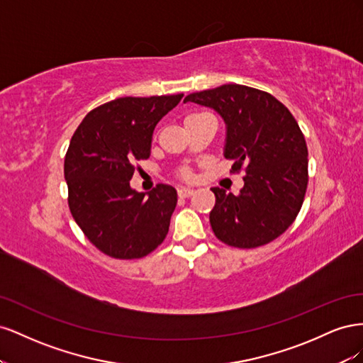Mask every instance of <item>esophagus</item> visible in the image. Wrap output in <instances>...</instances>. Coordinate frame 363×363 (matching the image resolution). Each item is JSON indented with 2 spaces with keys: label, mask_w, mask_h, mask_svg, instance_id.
I'll return each instance as SVG.
<instances>
[{
  "label": "esophagus",
  "mask_w": 363,
  "mask_h": 363,
  "mask_svg": "<svg viewBox=\"0 0 363 363\" xmlns=\"http://www.w3.org/2000/svg\"><path fill=\"white\" fill-rule=\"evenodd\" d=\"M177 194H179L180 199H189V196L194 195V191L189 189V188H180Z\"/></svg>",
  "instance_id": "esophagus-1"
}]
</instances>
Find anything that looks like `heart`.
Masks as SVG:
<instances>
[{
	"instance_id": "b5f03b06",
	"label": "heart",
	"mask_w": 363,
	"mask_h": 363,
	"mask_svg": "<svg viewBox=\"0 0 363 363\" xmlns=\"http://www.w3.org/2000/svg\"><path fill=\"white\" fill-rule=\"evenodd\" d=\"M196 115H201V113H192V115H188V116H186V119H189V118L196 116ZM177 175H179V177H180L182 180H184V182H192V180H194V172H192V169H191V168H188V167H182V168H179V169H177Z\"/></svg>"
}]
</instances>
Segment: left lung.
<instances>
[{
    "label": "left lung",
    "instance_id": "1",
    "mask_svg": "<svg viewBox=\"0 0 363 363\" xmlns=\"http://www.w3.org/2000/svg\"><path fill=\"white\" fill-rule=\"evenodd\" d=\"M212 107L227 125L224 156L230 172L244 171L238 195L212 188L215 236L235 248H257L277 239L295 221L309 182L307 145L289 108L265 91L223 84L184 98Z\"/></svg>",
    "mask_w": 363,
    "mask_h": 363
}]
</instances>
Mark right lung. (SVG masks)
I'll return each instance as SVG.
<instances>
[{"label": "right lung", "mask_w": 363, "mask_h": 363, "mask_svg": "<svg viewBox=\"0 0 363 363\" xmlns=\"http://www.w3.org/2000/svg\"><path fill=\"white\" fill-rule=\"evenodd\" d=\"M183 94L123 96L84 116L65 156L68 206L84 236L113 259H140L167 238L177 192L156 184L145 196L130 188L136 162L150 157L156 124Z\"/></svg>", "instance_id": "1"}]
</instances>
